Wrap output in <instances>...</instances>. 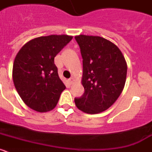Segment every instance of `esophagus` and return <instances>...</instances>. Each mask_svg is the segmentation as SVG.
Returning <instances> with one entry per match:
<instances>
[{"label":"esophagus","instance_id":"1","mask_svg":"<svg viewBox=\"0 0 152 152\" xmlns=\"http://www.w3.org/2000/svg\"><path fill=\"white\" fill-rule=\"evenodd\" d=\"M74 80H75V79H74L73 77H71V78L68 79V81H69L70 84H72V83L74 82Z\"/></svg>","mask_w":152,"mask_h":152}]
</instances>
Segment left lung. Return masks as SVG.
I'll use <instances>...</instances> for the list:
<instances>
[{
    "instance_id": "left-lung-1",
    "label": "left lung",
    "mask_w": 152,
    "mask_h": 152,
    "mask_svg": "<svg viewBox=\"0 0 152 152\" xmlns=\"http://www.w3.org/2000/svg\"><path fill=\"white\" fill-rule=\"evenodd\" d=\"M83 58L81 83L84 93L75 105L88 114L100 113L117 100L124 88L127 64L115 44L100 36L75 37Z\"/></svg>"
}]
</instances>
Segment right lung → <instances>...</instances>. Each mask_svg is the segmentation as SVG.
<instances>
[{"label": "right lung", "mask_w": 152, "mask_h": 152, "mask_svg": "<svg viewBox=\"0 0 152 152\" xmlns=\"http://www.w3.org/2000/svg\"><path fill=\"white\" fill-rule=\"evenodd\" d=\"M72 38L68 35L38 37L26 42L16 56L13 84L29 108L44 113L57 105L65 86L59 78L54 58Z\"/></svg>", "instance_id": "add662e5"}]
</instances>
